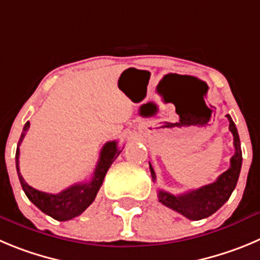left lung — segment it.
<instances>
[{"instance_id": "1", "label": "left lung", "mask_w": 260, "mask_h": 260, "mask_svg": "<svg viewBox=\"0 0 260 260\" xmlns=\"http://www.w3.org/2000/svg\"><path fill=\"white\" fill-rule=\"evenodd\" d=\"M225 116L230 122V131L234 135L235 146V154L231 157L230 168L224 173L220 174L217 181H214L213 183L203 186L198 190H191L182 195H172L163 190L157 191V198H159L160 203L191 220H200L214 214L223 204L229 200L232 191L236 187L237 181H239L242 164L240 137L231 116L229 114ZM150 172H151L152 179L155 181L156 176H155L151 164H150Z\"/></svg>"}]
</instances>
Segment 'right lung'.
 <instances>
[{
  "label": "right lung",
  "mask_w": 260,
  "mask_h": 260,
  "mask_svg": "<svg viewBox=\"0 0 260 260\" xmlns=\"http://www.w3.org/2000/svg\"><path fill=\"white\" fill-rule=\"evenodd\" d=\"M29 125H30L29 122H26L25 125H24L15 155L19 181H20L21 187H23L26 198L35 204L38 209L42 210L45 214L52 217L53 219L69 220L74 217H78L93 203L97 192H99L101 185H103L106 172L109 171V168H110L114 160L118 157V155L122 152V150L118 149L116 141L106 142L100 152V159H99V163L94 168L91 181L84 182V183H75V185L65 188L59 193L42 192V191L30 187L24 181L20 169H19V156H20L19 146H20L23 138L25 137L26 132H28Z\"/></svg>",
  "instance_id": "add662e5"
}]
</instances>
